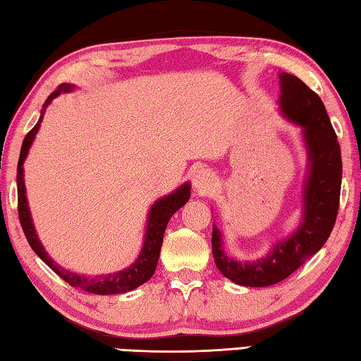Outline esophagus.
<instances>
[{
	"label": "esophagus",
	"mask_w": 361,
	"mask_h": 361,
	"mask_svg": "<svg viewBox=\"0 0 361 361\" xmlns=\"http://www.w3.org/2000/svg\"><path fill=\"white\" fill-rule=\"evenodd\" d=\"M216 182H214V176L209 169L206 168H200L197 173L193 176V187L200 195H207L209 193Z\"/></svg>",
	"instance_id": "esophagus-1"
}]
</instances>
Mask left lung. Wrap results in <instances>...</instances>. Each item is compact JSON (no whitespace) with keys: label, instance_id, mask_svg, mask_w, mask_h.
I'll list each match as a JSON object with an SVG mask.
<instances>
[{"label":"left lung","instance_id":"obj_1","mask_svg":"<svg viewBox=\"0 0 361 361\" xmlns=\"http://www.w3.org/2000/svg\"><path fill=\"white\" fill-rule=\"evenodd\" d=\"M279 80L282 116L301 126L307 150L302 219L296 231L273 244L269 254L252 262L226 255L222 233L212 225V255L219 271L244 287H268L287 279L326 243L339 209L343 160L325 104L296 75L281 73Z\"/></svg>","mask_w":361,"mask_h":361}]
</instances>
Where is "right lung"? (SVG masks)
I'll return each instance as SVG.
<instances>
[{"instance_id":"add662e5","label":"right lung","mask_w":361,"mask_h":361,"mask_svg":"<svg viewBox=\"0 0 361 361\" xmlns=\"http://www.w3.org/2000/svg\"><path fill=\"white\" fill-rule=\"evenodd\" d=\"M74 85L71 84H61L59 85L55 92L49 94V98L44 103V107L41 111V117L37 120V123L30 130V133L23 139L22 149H20V157H18V164H17V198H18V219H20L22 230L27 236V241L31 245V249L35 250V254L41 258V260L47 264L49 268H52L56 274H59L63 281H66L69 286L85 290L88 293L94 295H116V293H126L135 290L136 287L142 286L144 282H147L152 276L155 273L158 257H160L161 244H163V235L164 230H166V225L169 219L174 216L176 211H179L182 206H184L188 200H190V182H185L184 185H180L177 190L169 193L168 197H163L158 201H155L154 206L150 207L149 219H147V228H145V236H144V244L142 249L139 252V257L136 262L130 264L128 268H125L118 273H111L104 276H94L88 277L84 274H75L61 268L60 264H56L52 258L47 255L46 249L41 244L39 239H37L33 220H31L28 201H27V192H25V180H23V163L25 158L28 155V150L31 144L35 141V136L37 130H39L41 122L44 118V112H46V107L52 103V99L59 97L63 92H71Z\"/></svg>"}]
</instances>
